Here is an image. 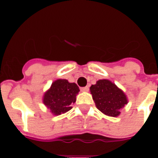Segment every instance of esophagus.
<instances>
[{
	"label": "esophagus",
	"mask_w": 158,
	"mask_h": 158,
	"mask_svg": "<svg viewBox=\"0 0 158 158\" xmlns=\"http://www.w3.org/2000/svg\"><path fill=\"white\" fill-rule=\"evenodd\" d=\"M81 90L82 92H88L89 90V86H85V87H83L81 89Z\"/></svg>",
	"instance_id": "esophagus-1"
}]
</instances>
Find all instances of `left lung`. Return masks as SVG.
<instances>
[{
  "label": "left lung",
  "mask_w": 158,
  "mask_h": 158,
  "mask_svg": "<svg viewBox=\"0 0 158 158\" xmlns=\"http://www.w3.org/2000/svg\"><path fill=\"white\" fill-rule=\"evenodd\" d=\"M90 92L96 107L109 116H118L121 108L127 104L123 92L108 80L98 81L90 87Z\"/></svg>",
  "instance_id": "left-lung-1"
}]
</instances>
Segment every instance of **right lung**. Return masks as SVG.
I'll use <instances>...</instances> for the list:
<instances>
[{"instance_id": "right-lung-1", "label": "right lung", "mask_w": 158, "mask_h": 158, "mask_svg": "<svg viewBox=\"0 0 158 158\" xmlns=\"http://www.w3.org/2000/svg\"><path fill=\"white\" fill-rule=\"evenodd\" d=\"M79 91V88L75 83L59 79L52 83L51 89L44 94L43 103L54 115H61L72 108L71 104L75 103Z\"/></svg>"}]
</instances>
